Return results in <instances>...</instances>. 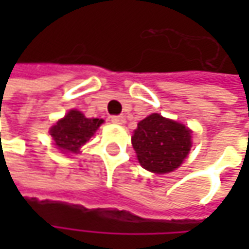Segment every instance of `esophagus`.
Returning a JSON list of instances; mask_svg holds the SVG:
<instances>
[{"mask_svg": "<svg viewBox=\"0 0 249 249\" xmlns=\"http://www.w3.org/2000/svg\"><path fill=\"white\" fill-rule=\"evenodd\" d=\"M110 122L115 123V124H123V123H124V118H123V116H112V118H110Z\"/></svg>", "mask_w": 249, "mask_h": 249, "instance_id": "34e87169", "label": "esophagus"}]
</instances>
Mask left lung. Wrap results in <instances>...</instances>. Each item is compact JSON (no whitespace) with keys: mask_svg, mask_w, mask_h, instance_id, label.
<instances>
[{"mask_svg":"<svg viewBox=\"0 0 249 249\" xmlns=\"http://www.w3.org/2000/svg\"><path fill=\"white\" fill-rule=\"evenodd\" d=\"M191 130L176 120L151 113L139 122L131 137L140 165L152 173L173 172L191 149Z\"/></svg>","mask_w":249,"mask_h":249,"instance_id":"8db88e82","label":"left lung"}]
</instances>
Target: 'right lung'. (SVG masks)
<instances>
[{
	"instance_id": "add662e5",
	"label": "right lung",
	"mask_w": 249,
	"mask_h": 249,
	"mask_svg": "<svg viewBox=\"0 0 249 249\" xmlns=\"http://www.w3.org/2000/svg\"><path fill=\"white\" fill-rule=\"evenodd\" d=\"M104 123L102 119L86 118L80 110H69L50 129L53 145L63 154H77Z\"/></svg>"
}]
</instances>
